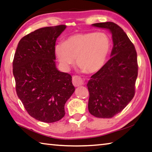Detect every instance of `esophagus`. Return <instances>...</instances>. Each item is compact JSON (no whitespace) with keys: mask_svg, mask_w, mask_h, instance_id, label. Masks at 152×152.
<instances>
[{"mask_svg":"<svg viewBox=\"0 0 152 152\" xmlns=\"http://www.w3.org/2000/svg\"><path fill=\"white\" fill-rule=\"evenodd\" d=\"M72 83L75 87H78L84 84V81L78 76H74L72 78Z\"/></svg>","mask_w":152,"mask_h":152,"instance_id":"34e87169","label":"esophagus"}]
</instances>
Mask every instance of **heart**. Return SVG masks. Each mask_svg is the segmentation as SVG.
Segmentation results:
<instances>
[{
  "instance_id": "heart-1",
  "label": "heart",
  "mask_w": 152,
  "mask_h": 152,
  "mask_svg": "<svg viewBox=\"0 0 152 152\" xmlns=\"http://www.w3.org/2000/svg\"><path fill=\"white\" fill-rule=\"evenodd\" d=\"M110 37L103 32H84L71 35L54 46L60 64L68 69L77 58L81 71L95 72L104 66L111 50Z\"/></svg>"
}]
</instances>
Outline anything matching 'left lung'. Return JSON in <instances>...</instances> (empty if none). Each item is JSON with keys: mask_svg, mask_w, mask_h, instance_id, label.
Listing matches in <instances>:
<instances>
[{"mask_svg": "<svg viewBox=\"0 0 152 152\" xmlns=\"http://www.w3.org/2000/svg\"><path fill=\"white\" fill-rule=\"evenodd\" d=\"M92 26L109 30L114 45L111 58L87 84L88 110L95 117L110 118L122 111L134 98L138 70L137 52L118 24L106 22Z\"/></svg>", "mask_w": 152, "mask_h": 152, "instance_id": "left-lung-1", "label": "left lung"}]
</instances>
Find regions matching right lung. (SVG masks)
Wrapping results in <instances>:
<instances>
[{"instance_id": "right-lung-1", "label": "right lung", "mask_w": 152, "mask_h": 152, "mask_svg": "<svg viewBox=\"0 0 152 152\" xmlns=\"http://www.w3.org/2000/svg\"><path fill=\"white\" fill-rule=\"evenodd\" d=\"M66 25L34 30L19 41L14 57L13 75L18 97L28 114L52 123L64 116V105L75 90L70 74L56 66L54 46Z\"/></svg>"}]
</instances>
